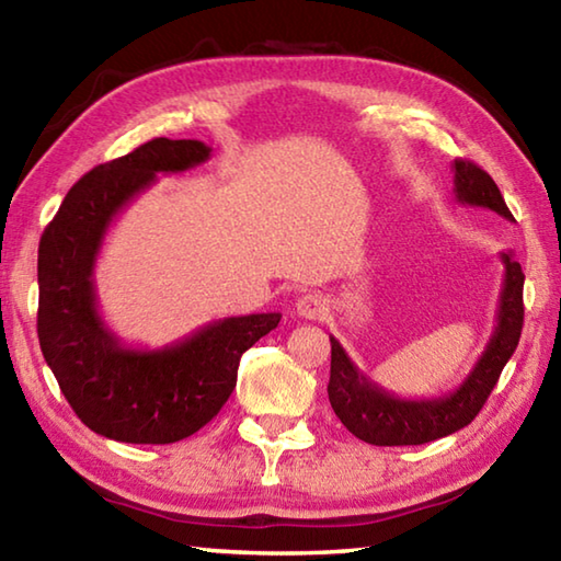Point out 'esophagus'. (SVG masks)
Instances as JSON below:
<instances>
[{"label":"esophagus","mask_w":561,"mask_h":561,"mask_svg":"<svg viewBox=\"0 0 561 561\" xmlns=\"http://www.w3.org/2000/svg\"><path fill=\"white\" fill-rule=\"evenodd\" d=\"M325 311H329V307H325V299L321 294H304V297L297 301V316H301V319H309V321L323 319Z\"/></svg>","instance_id":"1"}]
</instances>
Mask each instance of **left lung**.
I'll use <instances>...</instances> for the list:
<instances>
[{
    "mask_svg": "<svg viewBox=\"0 0 561 561\" xmlns=\"http://www.w3.org/2000/svg\"><path fill=\"white\" fill-rule=\"evenodd\" d=\"M451 169L456 203L488 208L505 220H515L505 206L501 188L481 167H476L473 161L456 159ZM501 260L505 277L491 341L471 373L466 375V380L449 394L430 397V400H404V397L387 392L358 370L343 345L331 335L329 400L345 430L358 436L360 442L375 446H416L449 436L476 420L501 378L505 363L515 353L523 331L525 274L511 250L501 252Z\"/></svg>",
    "mask_w": 561,
    "mask_h": 561,
    "instance_id": "1",
    "label": "left lung"
}]
</instances>
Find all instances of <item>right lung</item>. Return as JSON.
<instances>
[{
  "mask_svg": "<svg viewBox=\"0 0 561 561\" xmlns=\"http://www.w3.org/2000/svg\"><path fill=\"white\" fill-rule=\"evenodd\" d=\"M198 139H151L80 179L38 245V343L78 420L125 444H174L206 426L236 390L242 353L282 313L210 321L164 348L125 345L98 309L95 262L112 222L157 174L210 159Z\"/></svg>",
  "mask_w": 561,
  "mask_h": 561,
  "instance_id": "1",
  "label": "right lung"
}]
</instances>
